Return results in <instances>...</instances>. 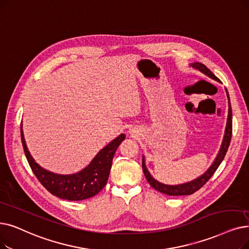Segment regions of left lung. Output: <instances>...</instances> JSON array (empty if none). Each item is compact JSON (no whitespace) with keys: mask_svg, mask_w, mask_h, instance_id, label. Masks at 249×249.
Masks as SVG:
<instances>
[{"mask_svg":"<svg viewBox=\"0 0 249 249\" xmlns=\"http://www.w3.org/2000/svg\"><path fill=\"white\" fill-rule=\"evenodd\" d=\"M189 66L192 67L193 69L198 70L199 72L203 73L204 75H207L208 77L212 78L213 80L221 82L220 79L215 76V75L207 66H205V65H203L199 62H196V63H191ZM226 89V93H227V98H228V106H229L228 118H227L225 134H224V138H223L220 150L217 155V158L214 159L213 163L211 165V167L207 171H205L202 175H200L199 177L193 179L189 182H185V183H182V184H177V185H168V184H164V183L159 182L158 180H156L153 176L150 175V173L148 172V170L145 166L144 157H142V170H143V173L145 175V178L151 187L161 193L167 194V196H190V194L200 189L205 184V183L210 180V178L213 175V173L217 171V169L219 168V166L222 163V160H224V158L226 156L227 150H228V147H229L230 142H231V137H232V109H231L229 93H228V91H227V89Z\"/></svg>","mask_w":249,"mask_h":249,"instance_id":"1","label":"left lung"}]
</instances>
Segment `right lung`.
<instances>
[{
    "label": "right lung",
    "instance_id": "right-lung-1",
    "mask_svg": "<svg viewBox=\"0 0 249 249\" xmlns=\"http://www.w3.org/2000/svg\"><path fill=\"white\" fill-rule=\"evenodd\" d=\"M125 139V134H120L110 143L102 148L92 159L89 166L70 175H61L40 167L31 157L27 148L21 123V142L28 164L48 191L62 199L83 200L94 196L107 184L110 175L112 161L118 146Z\"/></svg>",
    "mask_w": 249,
    "mask_h": 249
}]
</instances>
